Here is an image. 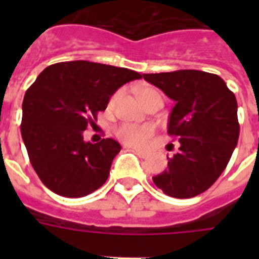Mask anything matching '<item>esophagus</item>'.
<instances>
[{"instance_id":"1","label":"esophagus","mask_w":259,"mask_h":259,"mask_svg":"<svg viewBox=\"0 0 259 259\" xmlns=\"http://www.w3.org/2000/svg\"><path fill=\"white\" fill-rule=\"evenodd\" d=\"M132 149V152H135L136 153V154H139L140 155V157H146V154H148V152H146V150H143V149H139V148H131Z\"/></svg>"}]
</instances>
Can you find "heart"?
<instances>
[{
    "label": "heart",
    "instance_id": "heart-1",
    "mask_svg": "<svg viewBox=\"0 0 259 259\" xmlns=\"http://www.w3.org/2000/svg\"><path fill=\"white\" fill-rule=\"evenodd\" d=\"M154 89L152 88H145L141 91L140 93V97H144L146 93L152 92ZM116 98H113V101ZM116 137H118L119 140L123 141L124 144L130 146H141V145H145L148 143L150 137L153 136L154 134V127L150 124H146V125H136V124H130V123H125V124L119 125L116 128Z\"/></svg>",
    "mask_w": 259,
    "mask_h": 259
}]
</instances>
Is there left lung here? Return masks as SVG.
Wrapping results in <instances>:
<instances>
[{"label":"left lung","instance_id":"1","mask_svg":"<svg viewBox=\"0 0 259 259\" xmlns=\"http://www.w3.org/2000/svg\"><path fill=\"white\" fill-rule=\"evenodd\" d=\"M143 76L175 101L167 132L180 143L179 152L167 157V168L153 182L171 197L198 196L217 182L237 145L236 97L221 76L205 71Z\"/></svg>","mask_w":259,"mask_h":259}]
</instances>
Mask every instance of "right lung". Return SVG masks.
<instances>
[{
	"label": "right lung",
	"instance_id": "right-lung-1",
	"mask_svg": "<svg viewBox=\"0 0 259 259\" xmlns=\"http://www.w3.org/2000/svg\"><path fill=\"white\" fill-rule=\"evenodd\" d=\"M136 71L88 61L45 68L27 89L20 132L32 167L45 187L63 197H84L105 184L120 145L85 143L83 132Z\"/></svg>",
	"mask_w": 259,
	"mask_h": 259
}]
</instances>
